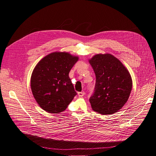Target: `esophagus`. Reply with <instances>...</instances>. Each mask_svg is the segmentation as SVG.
<instances>
[{
	"label": "esophagus",
	"mask_w": 156,
	"mask_h": 156,
	"mask_svg": "<svg viewBox=\"0 0 156 156\" xmlns=\"http://www.w3.org/2000/svg\"><path fill=\"white\" fill-rule=\"evenodd\" d=\"M84 94H85V92H78V96H79V97H83V96H84Z\"/></svg>",
	"instance_id": "esophagus-1"
}]
</instances>
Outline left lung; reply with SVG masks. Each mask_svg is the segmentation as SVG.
Masks as SVG:
<instances>
[{
    "label": "left lung",
    "mask_w": 156,
    "mask_h": 156,
    "mask_svg": "<svg viewBox=\"0 0 156 156\" xmlns=\"http://www.w3.org/2000/svg\"><path fill=\"white\" fill-rule=\"evenodd\" d=\"M96 74L95 90L90 98L92 109L101 115H111L123 107L132 89L129 71L113 55L97 54L89 59Z\"/></svg>",
    "instance_id": "left-lung-1"
}]
</instances>
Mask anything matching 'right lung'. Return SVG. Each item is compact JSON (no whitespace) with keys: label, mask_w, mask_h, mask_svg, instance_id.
<instances>
[{"label":"right lung","mask_w":156,"mask_h":156,"mask_svg":"<svg viewBox=\"0 0 156 156\" xmlns=\"http://www.w3.org/2000/svg\"><path fill=\"white\" fill-rule=\"evenodd\" d=\"M79 57L67 52H54L42 58L33 70L32 92L46 112L58 114L66 109L77 92L69 73Z\"/></svg>","instance_id":"1"}]
</instances>
